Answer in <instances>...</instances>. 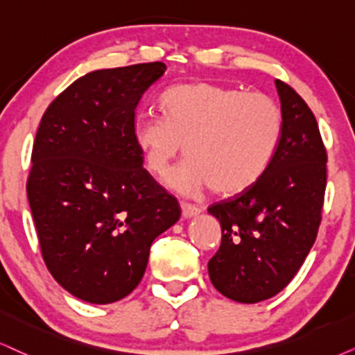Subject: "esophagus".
<instances>
[{
    "instance_id": "esophagus-1",
    "label": "esophagus",
    "mask_w": 355,
    "mask_h": 355,
    "mask_svg": "<svg viewBox=\"0 0 355 355\" xmlns=\"http://www.w3.org/2000/svg\"><path fill=\"white\" fill-rule=\"evenodd\" d=\"M180 208H182V218H195L200 214V208H196V206H193L190 203H180Z\"/></svg>"
}]
</instances>
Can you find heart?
<instances>
[{
	"label": "heart",
	"mask_w": 355,
	"mask_h": 355,
	"mask_svg": "<svg viewBox=\"0 0 355 355\" xmlns=\"http://www.w3.org/2000/svg\"><path fill=\"white\" fill-rule=\"evenodd\" d=\"M162 105L167 119L137 118L134 142L154 175L167 172L183 146L188 160L168 183L185 195L209 187L221 196L249 190L266 173L284 134V110L266 93L182 83L165 93Z\"/></svg>",
	"instance_id": "obj_1"
}]
</instances>
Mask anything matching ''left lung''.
<instances>
[{
	"mask_svg": "<svg viewBox=\"0 0 355 355\" xmlns=\"http://www.w3.org/2000/svg\"><path fill=\"white\" fill-rule=\"evenodd\" d=\"M284 134L266 173L234 198L211 205L221 224L211 284L224 297L257 303L280 293L316 241L326 190L327 155L315 114L290 85L275 80Z\"/></svg>",
	"mask_w": 355,
	"mask_h": 355,
	"instance_id": "obj_1",
	"label": "left lung"
}]
</instances>
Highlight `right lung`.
<instances>
[{
	"label": "right lung",
	"instance_id": "add662e5",
	"mask_svg": "<svg viewBox=\"0 0 355 355\" xmlns=\"http://www.w3.org/2000/svg\"><path fill=\"white\" fill-rule=\"evenodd\" d=\"M150 62L75 80L40 119L28 200L42 259L69 293L106 304L144 275L154 239L180 205L142 167L136 107L165 73Z\"/></svg>",
	"mask_w": 355,
	"mask_h": 355
}]
</instances>
